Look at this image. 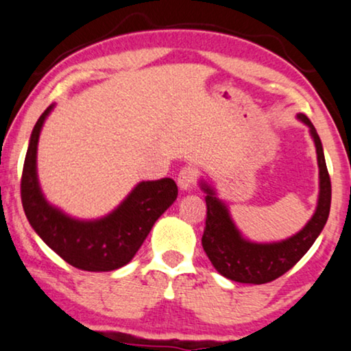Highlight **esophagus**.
<instances>
[{"label":"esophagus","mask_w":351,"mask_h":351,"mask_svg":"<svg viewBox=\"0 0 351 351\" xmlns=\"http://www.w3.org/2000/svg\"><path fill=\"white\" fill-rule=\"evenodd\" d=\"M178 188L181 191H191L196 186L197 181V171L193 167H184L183 170L178 173Z\"/></svg>","instance_id":"1"}]
</instances>
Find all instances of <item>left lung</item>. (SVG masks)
Wrapping results in <instances>:
<instances>
[{
  "instance_id": "obj_1",
  "label": "left lung",
  "mask_w": 351,
  "mask_h": 351,
  "mask_svg": "<svg viewBox=\"0 0 351 351\" xmlns=\"http://www.w3.org/2000/svg\"><path fill=\"white\" fill-rule=\"evenodd\" d=\"M296 118L309 128L317 154L319 167V196L316 210L308 223L293 237L274 243H254L243 237L230 215L227 204L217 197V191L206 180L199 186L206 193L207 219L202 234V247L217 272L239 283L272 282L288 272L314 245L321 234L330 212V178L324 158L322 143L316 128L306 114L300 113Z\"/></svg>"
}]
</instances>
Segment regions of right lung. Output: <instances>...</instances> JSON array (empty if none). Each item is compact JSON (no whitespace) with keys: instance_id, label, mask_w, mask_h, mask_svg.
Here are the masks:
<instances>
[{"instance_id":"add662e5","label":"right lung","mask_w":351,"mask_h":351,"mask_svg":"<svg viewBox=\"0 0 351 351\" xmlns=\"http://www.w3.org/2000/svg\"><path fill=\"white\" fill-rule=\"evenodd\" d=\"M55 108L48 106L30 134L21 197L25 217L35 233L73 267L110 272L126 265L163 212L176 201L178 188L171 178L141 181L124 201L101 219L81 220L51 206L43 196L37 175V147L43 123Z\"/></svg>"}]
</instances>
